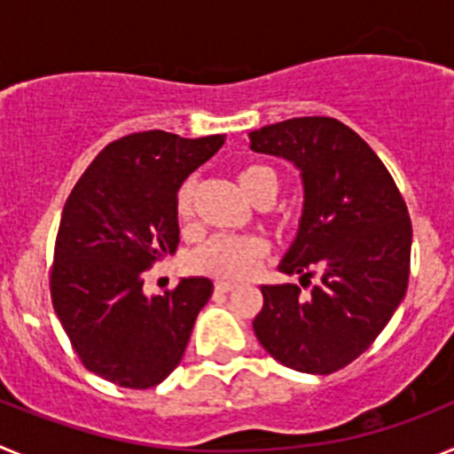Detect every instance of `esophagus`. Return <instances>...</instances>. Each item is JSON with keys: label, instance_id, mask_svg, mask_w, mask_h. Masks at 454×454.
Masks as SVG:
<instances>
[{"label": "esophagus", "instance_id": "34e87169", "mask_svg": "<svg viewBox=\"0 0 454 454\" xmlns=\"http://www.w3.org/2000/svg\"><path fill=\"white\" fill-rule=\"evenodd\" d=\"M234 288H239V284L236 282H224V279H218V282H215V291L220 293H230L234 291Z\"/></svg>", "mask_w": 454, "mask_h": 454}]
</instances>
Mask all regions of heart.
Returning <instances> with one entry per match:
<instances>
[{
  "label": "heart",
  "instance_id": "obj_1",
  "mask_svg": "<svg viewBox=\"0 0 454 454\" xmlns=\"http://www.w3.org/2000/svg\"><path fill=\"white\" fill-rule=\"evenodd\" d=\"M239 186L243 188L252 202L262 198L275 200L279 191V179L277 172L268 166L252 163L239 172ZM192 202H195V182L186 179L179 186L177 198H175V211L182 223H188L192 215ZM268 254L266 240L259 236H214L207 243L192 252L188 259V266L192 272L215 279H243L252 275L263 256Z\"/></svg>",
  "mask_w": 454,
  "mask_h": 454
}]
</instances>
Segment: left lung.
Here are the masks:
<instances>
[{"label": "left lung", "mask_w": 454, "mask_h": 454, "mask_svg": "<svg viewBox=\"0 0 454 454\" xmlns=\"http://www.w3.org/2000/svg\"><path fill=\"white\" fill-rule=\"evenodd\" d=\"M250 150L300 170L304 202L279 270L309 284L262 286L252 327L284 366L330 375L368 350L409 282L411 220L398 186L366 140L334 118H293L250 131Z\"/></svg>", "instance_id": "1"}]
</instances>
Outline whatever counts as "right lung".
I'll return each instance as SVG.
<instances>
[{
	"instance_id": "obj_1",
	"label": "right lung",
	"mask_w": 454,
	"mask_h": 454,
	"mask_svg": "<svg viewBox=\"0 0 454 454\" xmlns=\"http://www.w3.org/2000/svg\"><path fill=\"white\" fill-rule=\"evenodd\" d=\"M223 136L140 131L104 147L61 214L51 302L83 366L124 388L161 384L182 362L208 277L145 295V270L175 254L177 191L223 147Z\"/></svg>"
}]
</instances>
